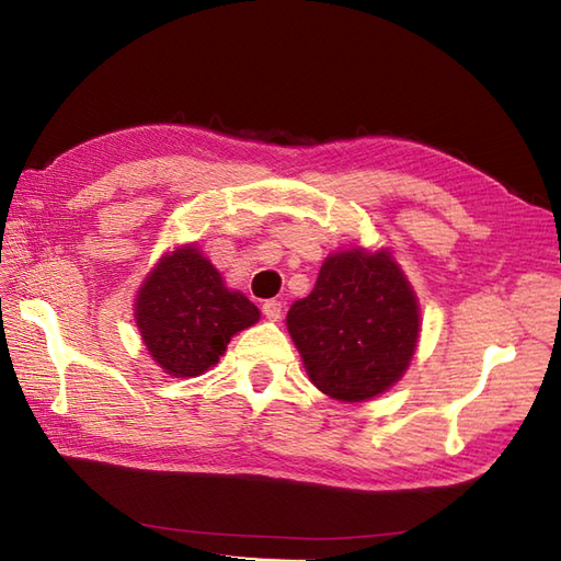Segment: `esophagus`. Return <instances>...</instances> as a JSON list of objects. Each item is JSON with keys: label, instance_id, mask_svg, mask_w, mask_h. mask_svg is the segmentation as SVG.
Instances as JSON below:
<instances>
[{"label": "esophagus", "instance_id": "obj_1", "mask_svg": "<svg viewBox=\"0 0 561 561\" xmlns=\"http://www.w3.org/2000/svg\"><path fill=\"white\" fill-rule=\"evenodd\" d=\"M262 313H265V318L267 320H279L282 318V301H277V299H270V301H265L262 304Z\"/></svg>", "mask_w": 561, "mask_h": 561}]
</instances>
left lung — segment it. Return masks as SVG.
<instances>
[{
    "label": "left lung",
    "mask_w": 561,
    "mask_h": 561,
    "mask_svg": "<svg viewBox=\"0 0 561 561\" xmlns=\"http://www.w3.org/2000/svg\"><path fill=\"white\" fill-rule=\"evenodd\" d=\"M289 335L318 390L342 402L396 386L420 340V304L388 250L325 257L313 291L287 313Z\"/></svg>",
    "instance_id": "obj_1"
}]
</instances>
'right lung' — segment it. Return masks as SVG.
Masks as SVG:
<instances>
[{"mask_svg": "<svg viewBox=\"0 0 561 561\" xmlns=\"http://www.w3.org/2000/svg\"><path fill=\"white\" fill-rule=\"evenodd\" d=\"M149 354L175 378L202 376L219 362L236 332L260 320L255 304L226 289L224 277L195 245L175 248L153 267L135 304Z\"/></svg>", "mask_w": 561, "mask_h": 561, "instance_id": "1", "label": "right lung"}]
</instances>
